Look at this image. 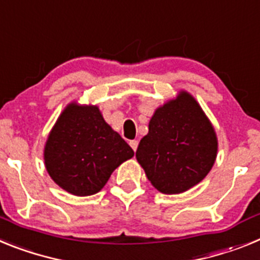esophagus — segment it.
Instances as JSON below:
<instances>
[{
    "label": "esophagus",
    "mask_w": 260,
    "mask_h": 260,
    "mask_svg": "<svg viewBox=\"0 0 260 260\" xmlns=\"http://www.w3.org/2000/svg\"><path fill=\"white\" fill-rule=\"evenodd\" d=\"M130 147H132L133 150L137 151L138 148V141H130Z\"/></svg>",
    "instance_id": "1"
}]
</instances>
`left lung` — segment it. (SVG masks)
<instances>
[{
    "instance_id": "left-lung-1",
    "label": "left lung",
    "mask_w": 260,
    "mask_h": 260,
    "mask_svg": "<svg viewBox=\"0 0 260 260\" xmlns=\"http://www.w3.org/2000/svg\"><path fill=\"white\" fill-rule=\"evenodd\" d=\"M216 155L215 128L186 91L155 110L135 153L147 178L162 194H180L201 182Z\"/></svg>"
}]
</instances>
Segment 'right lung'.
<instances>
[{
    "label": "right lung",
    "instance_id": "obj_1",
    "mask_svg": "<svg viewBox=\"0 0 260 260\" xmlns=\"http://www.w3.org/2000/svg\"><path fill=\"white\" fill-rule=\"evenodd\" d=\"M134 151L103 118L96 105L71 103L53 126L44 148L52 180L78 197L99 192Z\"/></svg>",
    "mask_w": 260,
    "mask_h": 260
}]
</instances>
